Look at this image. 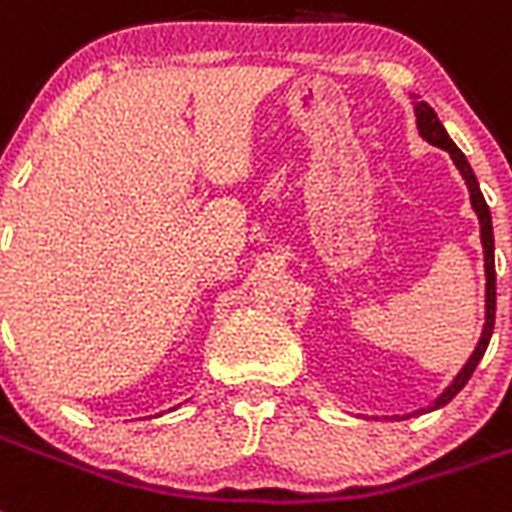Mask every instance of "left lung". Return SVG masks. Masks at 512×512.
Returning a JSON list of instances; mask_svg holds the SVG:
<instances>
[{
  "label": "left lung",
  "instance_id": "8db88e82",
  "mask_svg": "<svg viewBox=\"0 0 512 512\" xmlns=\"http://www.w3.org/2000/svg\"><path fill=\"white\" fill-rule=\"evenodd\" d=\"M417 98V95H414ZM414 117H417V130L419 136L425 138L427 144L438 146L443 152L451 154V160L457 165L459 176L465 178L467 184V192H470V205H473L475 216H478V227H481V245H483V272H486V315H483V331H481V339L475 344L473 355L467 358V363L462 366L457 376H454V382L446 387V390L438 395V398L430 403L427 408H419L414 414H406V417H395V419H408V417H417V414H425V411H435V408L446 406L454 395H457L462 387L467 384V379L473 376L475 366L481 363L483 352L489 347V339H491V331H494V310H497V272H494V232H491V213H489V205L483 200L481 194V186H478V178H475L473 168H470V162L462 152H459V146L451 141V136L446 133V128L441 125L438 120V114L433 112V106L427 104V101H414Z\"/></svg>",
  "mask_w": 512,
  "mask_h": 512
}]
</instances>
